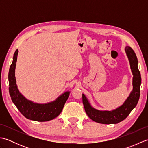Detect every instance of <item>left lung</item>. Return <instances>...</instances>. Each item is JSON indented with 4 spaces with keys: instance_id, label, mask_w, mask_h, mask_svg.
Masks as SVG:
<instances>
[{
    "instance_id": "1",
    "label": "left lung",
    "mask_w": 148,
    "mask_h": 148,
    "mask_svg": "<svg viewBox=\"0 0 148 148\" xmlns=\"http://www.w3.org/2000/svg\"><path fill=\"white\" fill-rule=\"evenodd\" d=\"M125 52L129 60L130 68L133 74V90L123 104L117 109L109 111H99L92 108L85 95L83 94V103L88 116L93 121L102 124H116L124 120L137 104L140 97L141 76L138 69V60L134 50L126 46Z\"/></svg>"
}]
</instances>
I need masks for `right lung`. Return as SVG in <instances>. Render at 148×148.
<instances>
[{
  "label": "right lung",
  "mask_w": 148,
  "mask_h": 148,
  "mask_svg": "<svg viewBox=\"0 0 148 148\" xmlns=\"http://www.w3.org/2000/svg\"><path fill=\"white\" fill-rule=\"evenodd\" d=\"M18 53V51L16 49L8 74L9 92L12 102L25 117L31 120L47 121L57 117L61 113L70 92H66L58 97L55 101L45 104L34 103L25 98L19 92L15 78V67Z\"/></svg>",
  "instance_id": "add662e5"
}]
</instances>
